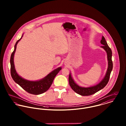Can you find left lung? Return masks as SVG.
Listing matches in <instances>:
<instances>
[{
    "label": "left lung",
    "mask_w": 126,
    "mask_h": 126,
    "mask_svg": "<svg viewBox=\"0 0 126 126\" xmlns=\"http://www.w3.org/2000/svg\"><path fill=\"white\" fill-rule=\"evenodd\" d=\"M101 44L103 45L101 47L103 48L106 52L107 55V59H108V68L106 74L104 77V78L102 79V80L99 82L96 85L94 86H90L88 87H81L78 85L74 81L72 78L71 73L69 74V83L70 87L73 90H74L76 93L83 96H87L93 94H95L99 90L102 89L108 83L110 74L112 69L113 64L111 60L112 57V51L111 49L108 46L107 43L104 37V36L102 37V39L100 41Z\"/></svg>",
    "instance_id": "8db88e82"
}]
</instances>
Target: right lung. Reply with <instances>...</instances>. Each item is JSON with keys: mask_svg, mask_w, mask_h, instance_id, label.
<instances>
[{"mask_svg": "<svg viewBox=\"0 0 126 126\" xmlns=\"http://www.w3.org/2000/svg\"><path fill=\"white\" fill-rule=\"evenodd\" d=\"M23 36V34L21 38L16 42L15 46V49L12 53L10 63H11V74L14 80L24 90L30 94H40L47 91L51 86L54 78L57 74L62 69L61 67L55 69L53 71L49 73L45 77L36 81H31L26 79L20 76L16 72L14 64V56L16 51L17 45Z\"/></svg>", "mask_w": 126, "mask_h": 126, "instance_id": "add662e5", "label": "right lung"}]
</instances>
